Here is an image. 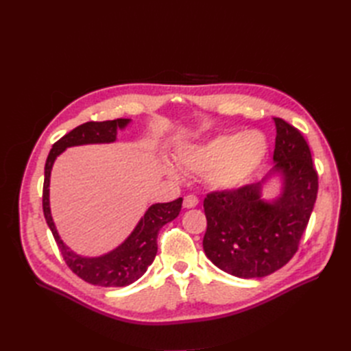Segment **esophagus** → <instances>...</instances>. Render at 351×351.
<instances>
[{
  "instance_id": "obj_1",
  "label": "esophagus",
  "mask_w": 351,
  "mask_h": 351,
  "mask_svg": "<svg viewBox=\"0 0 351 351\" xmlns=\"http://www.w3.org/2000/svg\"><path fill=\"white\" fill-rule=\"evenodd\" d=\"M197 204H199V199H197L195 195H187V196L184 197V200H183V206L187 208V209L197 206Z\"/></svg>"
}]
</instances>
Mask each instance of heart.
Returning a JSON list of instances; mask_svg holds the SVG:
<instances>
[{
	"label": "heart",
	"mask_w": 351,
	"mask_h": 351,
	"mask_svg": "<svg viewBox=\"0 0 351 351\" xmlns=\"http://www.w3.org/2000/svg\"><path fill=\"white\" fill-rule=\"evenodd\" d=\"M267 152V137L258 130L224 133L178 147L177 162L187 171L204 176V182L210 189L228 192L247 182ZM165 171L173 177L178 176L171 164H165Z\"/></svg>",
	"instance_id": "obj_1"
}]
</instances>
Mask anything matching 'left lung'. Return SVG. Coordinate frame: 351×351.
Segmentation results:
<instances>
[{"instance_id": "1", "label": "left lung", "mask_w": 351, "mask_h": 351, "mask_svg": "<svg viewBox=\"0 0 351 351\" xmlns=\"http://www.w3.org/2000/svg\"><path fill=\"white\" fill-rule=\"evenodd\" d=\"M274 123L275 164L269 174L259 183L212 192L204 200L205 254L239 278L267 277L294 256L317 195V174L304 137L282 119ZM277 175L280 195L265 199L263 187Z\"/></svg>"}]
</instances>
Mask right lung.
<instances>
[{"mask_svg":"<svg viewBox=\"0 0 351 351\" xmlns=\"http://www.w3.org/2000/svg\"><path fill=\"white\" fill-rule=\"evenodd\" d=\"M130 119H117L110 121H89L76 129H73L58 142L52 145L45 162V180L44 193H42V208L47 224L52 231L58 249L61 250L69 268L89 284L101 287H125L139 280L146 272L147 267L154 262L158 250V232L167 222L176 219L182 210L183 197H178L168 204H155L145 210L143 217L137 222L134 230L130 232L120 246H117L108 253L101 256H82L73 252L67 244L61 240L49 208V178L51 169L57 156L64 152L67 147L93 143H112L117 141V132L124 130L129 125Z\"/></svg>","mask_w":351,"mask_h":351,"instance_id":"right-lung-1","label":"right lung"}]
</instances>
